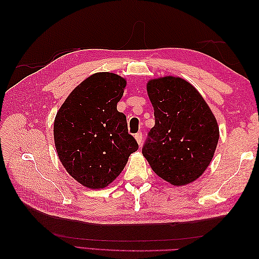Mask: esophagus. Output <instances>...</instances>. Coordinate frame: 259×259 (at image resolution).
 Wrapping results in <instances>:
<instances>
[{
    "mask_svg": "<svg viewBox=\"0 0 259 259\" xmlns=\"http://www.w3.org/2000/svg\"><path fill=\"white\" fill-rule=\"evenodd\" d=\"M135 139L137 140V142H138V145H141V142H142V134L141 133L136 134L135 135Z\"/></svg>",
    "mask_w": 259,
    "mask_h": 259,
    "instance_id": "obj_1",
    "label": "esophagus"
}]
</instances>
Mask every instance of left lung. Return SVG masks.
<instances>
[{"mask_svg": "<svg viewBox=\"0 0 259 259\" xmlns=\"http://www.w3.org/2000/svg\"><path fill=\"white\" fill-rule=\"evenodd\" d=\"M155 125L142 149L151 169L172 186H186L205 172L216 151L219 126L196 88L179 76L147 83Z\"/></svg>", "mask_w": 259, "mask_h": 259, "instance_id": "1", "label": "left lung"}]
</instances>
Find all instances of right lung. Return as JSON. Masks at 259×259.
<instances>
[{
  "label": "right lung",
  "mask_w": 259,
  "mask_h": 259,
  "mask_svg": "<svg viewBox=\"0 0 259 259\" xmlns=\"http://www.w3.org/2000/svg\"><path fill=\"white\" fill-rule=\"evenodd\" d=\"M126 81L98 72L75 87L54 119V145L71 177L90 189L106 188L125 167L138 144L117 110Z\"/></svg>",
  "instance_id": "obj_1"
}]
</instances>
